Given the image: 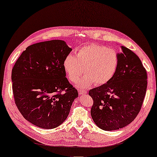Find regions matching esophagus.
<instances>
[{
  "label": "esophagus",
  "mask_w": 157,
  "mask_h": 157,
  "mask_svg": "<svg viewBox=\"0 0 157 157\" xmlns=\"http://www.w3.org/2000/svg\"><path fill=\"white\" fill-rule=\"evenodd\" d=\"M78 92L80 94H87V91L84 90H78Z\"/></svg>",
  "instance_id": "1"
}]
</instances>
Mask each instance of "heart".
Masks as SVG:
<instances>
[{
  "label": "heart",
  "instance_id": "obj_1",
  "mask_svg": "<svg viewBox=\"0 0 157 157\" xmlns=\"http://www.w3.org/2000/svg\"><path fill=\"white\" fill-rule=\"evenodd\" d=\"M119 64V56L115 50L105 46L90 44L81 48L76 56L69 54L63 62L68 78L75 83L84 72L78 83V88H88L94 83L97 86L107 83L115 75Z\"/></svg>",
  "mask_w": 157,
  "mask_h": 157
}]
</instances>
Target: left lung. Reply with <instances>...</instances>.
Instances as JSON below:
<instances>
[{
    "label": "left lung",
    "instance_id": "obj_1",
    "mask_svg": "<svg viewBox=\"0 0 157 157\" xmlns=\"http://www.w3.org/2000/svg\"><path fill=\"white\" fill-rule=\"evenodd\" d=\"M119 64L107 83L90 90L93 99L91 116L104 131L117 130L133 121L142 106L147 86V71L140 58L121 46Z\"/></svg>",
    "mask_w": 157,
    "mask_h": 157
}]
</instances>
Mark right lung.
Wrapping results in <instances>:
<instances>
[{
  "instance_id": "right-lung-1",
  "label": "right lung",
  "mask_w": 157,
  "mask_h": 157,
  "mask_svg": "<svg viewBox=\"0 0 157 157\" xmlns=\"http://www.w3.org/2000/svg\"><path fill=\"white\" fill-rule=\"evenodd\" d=\"M71 51L63 40L36 43L23 51L12 68L15 104L25 119L38 127L60 126L78 96L63 67Z\"/></svg>"
}]
</instances>
